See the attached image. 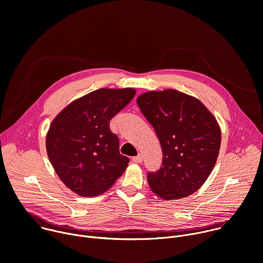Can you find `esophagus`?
<instances>
[{
	"mask_svg": "<svg viewBox=\"0 0 263 263\" xmlns=\"http://www.w3.org/2000/svg\"><path fill=\"white\" fill-rule=\"evenodd\" d=\"M132 161L134 163H141L142 162V156L140 154L137 155V156H134V157H132Z\"/></svg>",
	"mask_w": 263,
	"mask_h": 263,
	"instance_id": "esophagus-1",
	"label": "esophagus"
}]
</instances>
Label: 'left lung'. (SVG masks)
Instances as JSON below:
<instances>
[{"label":"left lung","mask_w":263,"mask_h":263,"mask_svg":"<svg viewBox=\"0 0 263 263\" xmlns=\"http://www.w3.org/2000/svg\"><path fill=\"white\" fill-rule=\"evenodd\" d=\"M137 104L159 138L163 161L147 173L152 191L165 200L196 192L215 167L221 130L216 118L196 98L177 90L140 95Z\"/></svg>","instance_id":"8db88e82"}]
</instances>
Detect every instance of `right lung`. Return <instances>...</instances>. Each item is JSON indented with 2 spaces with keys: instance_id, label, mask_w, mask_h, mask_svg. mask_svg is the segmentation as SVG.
Instances as JSON below:
<instances>
[{
  "instance_id": "right-lung-1",
  "label": "right lung",
  "mask_w": 263,
  "mask_h": 263,
  "mask_svg": "<svg viewBox=\"0 0 263 263\" xmlns=\"http://www.w3.org/2000/svg\"><path fill=\"white\" fill-rule=\"evenodd\" d=\"M134 89H99L65 107L46 135V151L61 181L80 196L106 192L129 158L109 129L110 120L135 96Z\"/></svg>"
}]
</instances>
